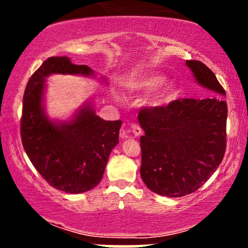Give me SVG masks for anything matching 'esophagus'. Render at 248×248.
I'll return each instance as SVG.
<instances>
[{"label":"esophagus","instance_id":"34e87169","mask_svg":"<svg viewBox=\"0 0 248 248\" xmlns=\"http://www.w3.org/2000/svg\"><path fill=\"white\" fill-rule=\"evenodd\" d=\"M132 133H133L134 136H140L142 134L141 127L139 126V124H132ZM122 138H128V136L127 135H122Z\"/></svg>","mask_w":248,"mask_h":248}]
</instances>
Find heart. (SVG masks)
<instances>
[{
    "instance_id": "1",
    "label": "heart",
    "mask_w": 248,
    "mask_h": 248,
    "mask_svg": "<svg viewBox=\"0 0 248 248\" xmlns=\"http://www.w3.org/2000/svg\"><path fill=\"white\" fill-rule=\"evenodd\" d=\"M167 77L162 75H148V76H139L135 78L130 79L127 82L126 88L130 92L138 93H150L153 91L160 90L153 96L148 99V106L154 108H160L168 106L175 101L179 95V88L173 81H167Z\"/></svg>"
}]
</instances>
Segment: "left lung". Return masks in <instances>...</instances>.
Returning a JSON list of instances; mask_svg holds the SVG:
<instances>
[{"instance_id": "1", "label": "left lung", "mask_w": 248, "mask_h": 248, "mask_svg": "<svg viewBox=\"0 0 248 248\" xmlns=\"http://www.w3.org/2000/svg\"><path fill=\"white\" fill-rule=\"evenodd\" d=\"M205 98L175 100L160 108H142L141 177L153 192L167 197L190 195L211 177L226 149L225 91L205 64L186 61Z\"/></svg>"}]
</instances>
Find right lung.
I'll return each mask as SVG.
<instances>
[{"mask_svg":"<svg viewBox=\"0 0 248 248\" xmlns=\"http://www.w3.org/2000/svg\"><path fill=\"white\" fill-rule=\"evenodd\" d=\"M72 75L95 78L87 65L69 57H50L31 76L23 96L22 143L28 157L51 186L82 193L100 183L110 152L119 143L122 122L105 121L92 101L85 102L69 120H51L45 113L46 78ZM102 80H106L102 78Z\"/></svg>","mask_w":248,"mask_h":248,"instance_id":"1","label":"right lung"}]
</instances>
